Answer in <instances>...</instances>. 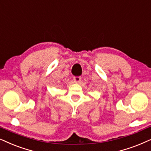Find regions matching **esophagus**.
<instances>
[{
	"label": "esophagus",
	"instance_id": "34e87169",
	"mask_svg": "<svg viewBox=\"0 0 151 151\" xmlns=\"http://www.w3.org/2000/svg\"><path fill=\"white\" fill-rule=\"evenodd\" d=\"M81 77L80 76H75V77H73V80L74 82L76 83H79L80 82V80H81Z\"/></svg>",
	"mask_w": 151,
	"mask_h": 151
}]
</instances>
